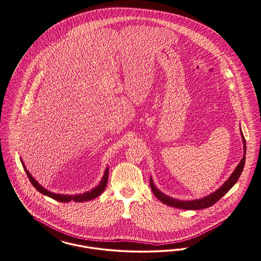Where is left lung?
Instances as JSON below:
<instances>
[{"mask_svg": "<svg viewBox=\"0 0 261 261\" xmlns=\"http://www.w3.org/2000/svg\"><path fill=\"white\" fill-rule=\"evenodd\" d=\"M241 135L243 142V157L241 160V162L238 164L236 167L234 171L231 173V175L227 178L226 182L215 192L208 194V196H205L201 199H196V200H191V201H182L172 198L170 196H167L163 194L159 189H157L156 186L153 183L152 178L150 177V188L153 192L154 196L156 197L158 200H160L163 204L174 207V208H183V210H201V208H206L213 206L215 203H217L224 195H226L227 192L229 191L232 186L238 182L241 174L243 172L244 163H245V151H246V145H245V139L243 137V132L241 129Z\"/></svg>", "mask_w": 261, "mask_h": 261, "instance_id": "8db88e82", "label": "left lung"}]
</instances>
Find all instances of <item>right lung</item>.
<instances>
[{
	"mask_svg": "<svg viewBox=\"0 0 261 261\" xmlns=\"http://www.w3.org/2000/svg\"><path fill=\"white\" fill-rule=\"evenodd\" d=\"M20 159V162L23 166V169L25 171V173L28 175L30 181L32 182L33 186L35 187V189L39 193L49 197V198H53L56 201H59V202H62V203H67L70 201H74V202H85V201H91L93 199H96L97 197H99L103 192H104L105 188L108 184V178H109V167L106 168L105 170L104 176L101 180V182L99 183V185L95 188H93L91 191L85 192L83 194H75V195H68V194H57V193H53V192L48 191L47 189H45L44 187H42L35 178L33 177V175L29 172V170L27 169L24 163L22 162V159L21 157L19 158Z\"/></svg>",
	"mask_w": 261,
	"mask_h": 261,
	"instance_id": "right-lung-1",
	"label": "right lung"
}]
</instances>
